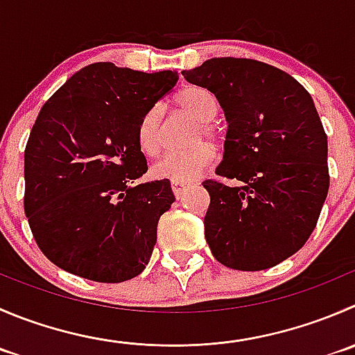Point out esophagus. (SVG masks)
<instances>
[{"instance_id": "34e87169", "label": "esophagus", "mask_w": 355, "mask_h": 355, "mask_svg": "<svg viewBox=\"0 0 355 355\" xmlns=\"http://www.w3.org/2000/svg\"><path fill=\"white\" fill-rule=\"evenodd\" d=\"M189 184H185V182H171V191H173V194L177 196H182V192H184V189L187 187Z\"/></svg>"}]
</instances>
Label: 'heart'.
Instances as JSON below:
<instances>
[{
	"label": "heart",
	"instance_id": "heart-1",
	"mask_svg": "<svg viewBox=\"0 0 355 355\" xmlns=\"http://www.w3.org/2000/svg\"><path fill=\"white\" fill-rule=\"evenodd\" d=\"M175 104L198 119L199 126L194 133V142L208 139L213 144L222 142V132L213 123L218 104L211 92L201 86H187L175 95ZM137 139L144 154L156 156L163 146V132H161V109L150 107L140 118L137 128ZM216 159V153L211 144L201 142L189 150L180 153H168L157 159L153 166V175L157 178H168L171 182H191L201 177Z\"/></svg>",
	"mask_w": 355,
	"mask_h": 355
}]
</instances>
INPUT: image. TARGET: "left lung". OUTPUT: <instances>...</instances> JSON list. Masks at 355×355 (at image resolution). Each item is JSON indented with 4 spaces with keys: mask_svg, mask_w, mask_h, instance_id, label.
<instances>
[{
    "mask_svg": "<svg viewBox=\"0 0 355 355\" xmlns=\"http://www.w3.org/2000/svg\"><path fill=\"white\" fill-rule=\"evenodd\" d=\"M211 92L229 123L223 161L205 180V236L236 270H263L297 253L328 196V139L312 97L274 65L220 57L182 71Z\"/></svg>",
    "mask_w": 355,
    "mask_h": 355,
    "instance_id": "left-lung-1",
    "label": "left lung"
}]
</instances>
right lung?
<instances>
[{"instance_id":"obj_1","label":"right lung","mask_w":355,"mask_h":355,"mask_svg":"<svg viewBox=\"0 0 355 355\" xmlns=\"http://www.w3.org/2000/svg\"><path fill=\"white\" fill-rule=\"evenodd\" d=\"M177 79L97 62L41 107L24 153V211L57 267L97 283L146 269L175 196L168 178L133 184L147 171L137 128Z\"/></svg>"}]
</instances>
